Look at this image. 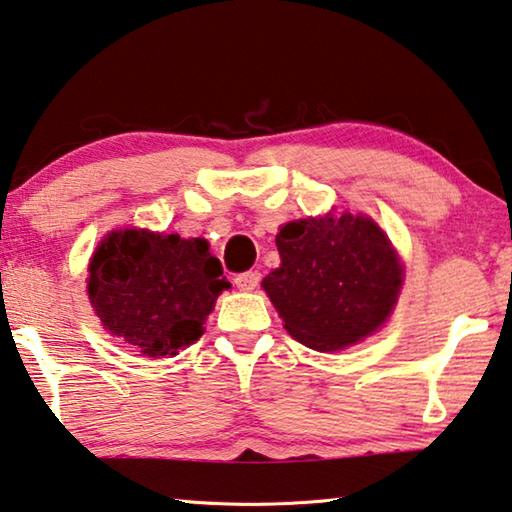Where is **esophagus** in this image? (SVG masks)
Wrapping results in <instances>:
<instances>
[{
    "label": "esophagus",
    "instance_id": "obj_1",
    "mask_svg": "<svg viewBox=\"0 0 512 512\" xmlns=\"http://www.w3.org/2000/svg\"><path fill=\"white\" fill-rule=\"evenodd\" d=\"M235 284H237V289H241V291H253L257 284H259V273L257 271L239 273L235 277Z\"/></svg>",
    "mask_w": 512,
    "mask_h": 512
}]
</instances>
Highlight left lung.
<instances>
[{"label":"left lung","mask_w":512,"mask_h":512,"mask_svg":"<svg viewBox=\"0 0 512 512\" xmlns=\"http://www.w3.org/2000/svg\"><path fill=\"white\" fill-rule=\"evenodd\" d=\"M275 244L282 264L262 287L302 345L341 350L375 332L391 314L402 266L368 216L345 212L287 223Z\"/></svg>","instance_id":"left-lung-1"}]
</instances>
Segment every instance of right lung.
Segmentation results:
<instances>
[{
  "instance_id": "add662e5",
  "label": "right lung",
  "mask_w": 512,
  "mask_h": 512,
  "mask_svg": "<svg viewBox=\"0 0 512 512\" xmlns=\"http://www.w3.org/2000/svg\"><path fill=\"white\" fill-rule=\"evenodd\" d=\"M207 241L117 230L90 262L88 293L103 327L140 357H167L194 343L216 296L230 287Z\"/></svg>"
}]
</instances>
